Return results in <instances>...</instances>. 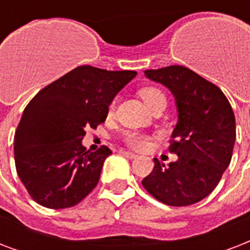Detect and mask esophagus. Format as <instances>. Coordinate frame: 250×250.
<instances>
[{"label": "esophagus", "instance_id": "esophagus-1", "mask_svg": "<svg viewBox=\"0 0 250 250\" xmlns=\"http://www.w3.org/2000/svg\"><path fill=\"white\" fill-rule=\"evenodd\" d=\"M121 154H123L125 157H127V158H129V160H135V158H137V154H135V153H131V152H127V150H121Z\"/></svg>", "mask_w": 250, "mask_h": 250}]
</instances>
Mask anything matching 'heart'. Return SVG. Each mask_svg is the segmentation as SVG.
<instances>
[{"label": "heart", "instance_id": "b5f03b06", "mask_svg": "<svg viewBox=\"0 0 250 250\" xmlns=\"http://www.w3.org/2000/svg\"><path fill=\"white\" fill-rule=\"evenodd\" d=\"M139 96L143 98V101L148 105V107L153 109L154 106L160 101L166 100V96L158 86L154 85H145L141 86L139 89ZM115 109V101H111L107 106V117H111L114 114ZM125 144L128 145L129 148L136 149V150H144L148 146V137L145 135L137 132H125Z\"/></svg>", "mask_w": 250, "mask_h": 250}]
</instances>
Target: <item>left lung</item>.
Wrapping results in <instances>:
<instances>
[{
	"label": "left lung",
	"mask_w": 250,
	"mask_h": 250,
	"mask_svg": "<svg viewBox=\"0 0 250 250\" xmlns=\"http://www.w3.org/2000/svg\"><path fill=\"white\" fill-rule=\"evenodd\" d=\"M146 78L166 85L176 100L178 125L168 150L178 160L153 171L143 186L153 197L170 206H188L214 190L231 162L236 139L235 115L225 93L184 66L146 70Z\"/></svg>",
	"instance_id": "obj_1"
}]
</instances>
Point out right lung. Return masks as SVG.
<instances>
[{
  "label": "right lung",
  "mask_w": 250,
  "mask_h": 250,
  "mask_svg": "<svg viewBox=\"0 0 250 250\" xmlns=\"http://www.w3.org/2000/svg\"><path fill=\"white\" fill-rule=\"evenodd\" d=\"M136 74L79 66L28 102L14 136V157L33 201L66 209L94 189L111 150L102 145L89 152L82 140L85 129L105 122L109 104Z\"/></svg>",
  "instance_id": "add662e5"
}]
</instances>
